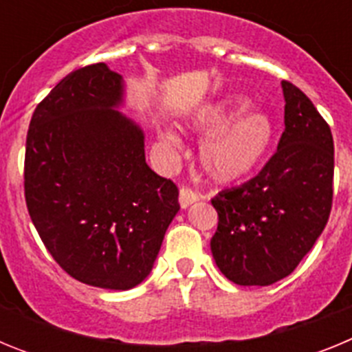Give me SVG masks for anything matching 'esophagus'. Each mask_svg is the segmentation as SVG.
<instances>
[{
    "mask_svg": "<svg viewBox=\"0 0 352 352\" xmlns=\"http://www.w3.org/2000/svg\"><path fill=\"white\" fill-rule=\"evenodd\" d=\"M199 201V194L195 190H192L190 186L183 185L179 188V206L182 208H188L190 204L197 203Z\"/></svg>",
    "mask_w": 352,
    "mask_h": 352,
    "instance_id": "obj_1",
    "label": "esophagus"
}]
</instances>
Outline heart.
<instances>
[{"mask_svg": "<svg viewBox=\"0 0 352 352\" xmlns=\"http://www.w3.org/2000/svg\"><path fill=\"white\" fill-rule=\"evenodd\" d=\"M248 100L227 98L199 111L190 120V129L206 133L201 142L199 158L210 178L219 183H234L256 173L268 157L275 139V129L266 114L245 113ZM167 151L179 149L178 138L160 133Z\"/></svg>", "mask_w": 352, "mask_h": 352, "instance_id": "obj_1", "label": "heart"}]
</instances>
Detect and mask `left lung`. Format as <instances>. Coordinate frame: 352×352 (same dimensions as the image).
<instances>
[{"mask_svg": "<svg viewBox=\"0 0 352 352\" xmlns=\"http://www.w3.org/2000/svg\"><path fill=\"white\" fill-rule=\"evenodd\" d=\"M285 130L256 178L220 192L211 254L238 285H272L294 272L321 236L333 201V135L310 98L282 80Z\"/></svg>", "mask_w": 352, "mask_h": 352, "instance_id": "8db88e82", "label": "left lung"}]
</instances>
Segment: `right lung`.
Here are the masks:
<instances>
[{
	"mask_svg": "<svg viewBox=\"0 0 352 352\" xmlns=\"http://www.w3.org/2000/svg\"><path fill=\"white\" fill-rule=\"evenodd\" d=\"M121 76L105 63L56 84L31 116L24 197L38 236L82 284L126 291L149 275L179 210L178 186L151 170L144 133L116 111Z\"/></svg>",
	"mask_w": 352,
	"mask_h": 352,
	"instance_id": "right-lung-1",
	"label": "right lung"
}]
</instances>
